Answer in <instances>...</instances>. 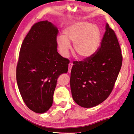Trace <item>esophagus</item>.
Returning a JSON list of instances; mask_svg holds the SVG:
<instances>
[{
  "label": "esophagus",
  "mask_w": 134,
  "mask_h": 134,
  "mask_svg": "<svg viewBox=\"0 0 134 134\" xmlns=\"http://www.w3.org/2000/svg\"><path fill=\"white\" fill-rule=\"evenodd\" d=\"M72 66H73V63H69V68H68V72H71V69H72Z\"/></svg>",
  "instance_id": "esophagus-1"
}]
</instances>
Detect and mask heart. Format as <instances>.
Wrapping results in <instances>:
<instances>
[{"mask_svg": "<svg viewBox=\"0 0 134 134\" xmlns=\"http://www.w3.org/2000/svg\"><path fill=\"white\" fill-rule=\"evenodd\" d=\"M101 32L98 26L87 21L74 23L63 29L62 36H58L57 46L60 54L68 57L71 50L70 43H74V50L81 59L91 57L99 48Z\"/></svg>", "mask_w": 134, "mask_h": 134, "instance_id": "heart-1", "label": "heart"}]
</instances>
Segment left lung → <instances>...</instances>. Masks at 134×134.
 I'll use <instances>...</instances> for the list:
<instances>
[{
    "mask_svg": "<svg viewBox=\"0 0 134 134\" xmlns=\"http://www.w3.org/2000/svg\"><path fill=\"white\" fill-rule=\"evenodd\" d=\"M105 30L96 53L73 63L70 79L72 96L82 107H93L108 97L122 66V54L115 32L108 23Z\"/></svg>",
    "mask_w": 134,
    "mask_h": 134,
    "instance_id": "obj_1",
    "label": "left lung"
}]
</instances>
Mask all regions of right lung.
Listing matches in <instances>:
<instances>
[{"label": "right lung", "instance_id": "add662e5", "mask_svg": "<svg viewBox=\"0 0 134 134\" xmlns=\"http://www.w3.org/2000/svg\"><path fill=\"white\" fill-rule=\"evenodd\" d=\"M57 34L51 22L36 23L20 48L16 69L18 89L27 107L36 113L50 109L57 79L68 70L69 60L57 52Z\"/></svg>", "mask_w": 134, "mask_h": 134}]
</instances>
